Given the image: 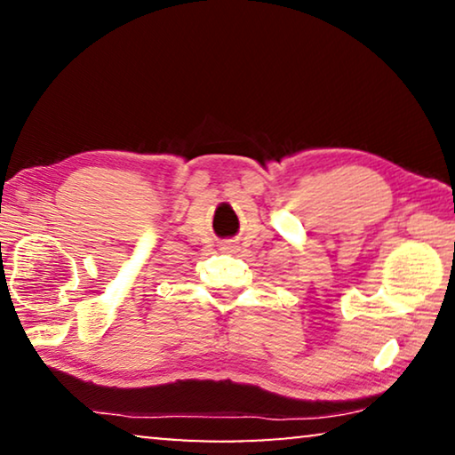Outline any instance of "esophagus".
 I'll list each match as a JSON object with an SVG mask.
<instances>
[{
  "label": "esophagus",
  "instance_id": "esophagus-1",
  "mask_svg": "<svg viewBox=\"0 0 455 455\" xmlns=\"http://www.w3.org/2000/svg\"><path fill=\"white\" fill-rule=\"evenodd\" d=\"M223 246H226V248L232 246V240H226V242H223Z\"/></svg>",
  "mask_w": 455,
  "mask_h": 455
}]
</instances>
